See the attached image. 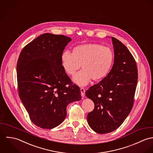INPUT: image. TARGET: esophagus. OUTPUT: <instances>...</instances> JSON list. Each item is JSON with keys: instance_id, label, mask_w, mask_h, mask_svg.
<instances>
[{"instance_id": "34e87169", "label": "esophagus", "mask_w": 153, "mask_h": 153, "mask_svg": "<svg viewBox=\"0 0 153 153\" xmlns=\"http://www.w3.org/2000/svg\"><path fill=\"white\" fill-rule=\"evenodd\" d=\"M80 92H81V95L82 97H84L85 96V90L84 88H81L80 89Z\"/></svg>"}]
</instances>
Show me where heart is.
<instances>
[{
    "label": "heart",
    "instance_id": "1",
    "mask_svg": "<svg viewBox=\"0 0 153 153\" xmlns=\"http://www.w3.org/2000/svg\"><path fill=\"white\" fill-rule=\"evenodd\" d=\"M61 60L64 70L70 76H74L82 65L83 70L74 76L73 81L83 86L92 79L100 81L109 74L114 62V53L109 47L86 44L74 47L72 53L68 51L63 52Z\"/></svg>",
    "mask_w": 153,
    "mask_h": 153
}]
</instances>
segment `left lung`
Returning <instances> with one entry per match:
<instances>
[{
  "label": "left lung",
  "instance_id": "8db88e82",
  "mask_svg": "<svg viewBox=\"0 0 153 153\" xmlns=\"http://www.w3.org/2000/svg\"><path fill=\"white\" fill-rule=\"evenodd\" d=\"M111 38L114 50L112 69L86 91V97L94 104L88 122L99 134L109 133L121 125L132 108L137 85L138 70L132 55L121 41Z\"/></svg>",
  "mask_w": 153,
  "mask_h": 153
}]
</instances>
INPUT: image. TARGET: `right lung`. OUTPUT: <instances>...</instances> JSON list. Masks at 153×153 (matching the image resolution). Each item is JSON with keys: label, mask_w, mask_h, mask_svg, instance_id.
I'll return each mask as SVG.
<instances>
[{"label": "right lung", "mask_w": 153, "mask_h": 153, "mask_svg": "<svg viewBox=\"0 0 153 153\" xmlns=\"http://www.w3.org/2000/svg\"><path fill=\"white\" fill-rule=\"evenodd\" d=\"M71 39L45 33L21 51L17 65L20 99L30 120L43 129H52L63 122L66 108L81 100L80 88L72 85L61 65V54Z\"/></svg>", "instance_id": "right-lung-1"}]
</instances>
